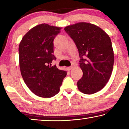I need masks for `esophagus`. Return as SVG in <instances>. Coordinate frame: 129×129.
Here are the masks:
<instances>
[{
	"label": "esophagus",
	"instance_id": "esophagus-1",
	"mask_svg": "<svg viewBox=\"0 0 129 129\" xmlns=\"http://www.w3.org/2000/svg\"><path fill=\"white\" fill-rule=\"evenodd\" d=\"M72 68H73L72 67H67V69L69 71H70L72 69Z\"/></svg>",
	"mask_w": 129,
	"mask_h": 129
}]
</instances>
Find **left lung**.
I'll return each instance as SVG.
<instances>
[{
    "instance_id": "left-lung-1",
    "label": "left lung",
    "mask_w": 129,
    "mask_h": 129,
    "mask_svg": "<svg viewBox=\"0 0 129 129\" xmlns=\"http://www.w3.org/2000/svg\"><path fill=\"white\" fill-rule=\"evenodd\" d=\"M64 30L79 53L83 75L77 82L78 90L86 94L101 90L110 79L114 65L110 37L101 28L85 22L68 25Z\"/></svg>"
}]
</instances>
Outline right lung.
Returning <instances> with one entry per match:
<instances>
[{"instance_id": "obj_1", "label": "right lung", "mask_w": 129, "mask_h": 129, "mask_svg": "<svg viewBox=\"0 0 129 129\" xmlns=\"http://www.w3.org/2000/svg\"><path fill=\"white\" fill-rule=\"evenodd\" d=\"M61 28L41 24L30 29L22 38L19 47L21 75L28 88L40 97L57 94L67 72L58 69L52 61L53 40Z\"/></svg>"}]
</instances>
